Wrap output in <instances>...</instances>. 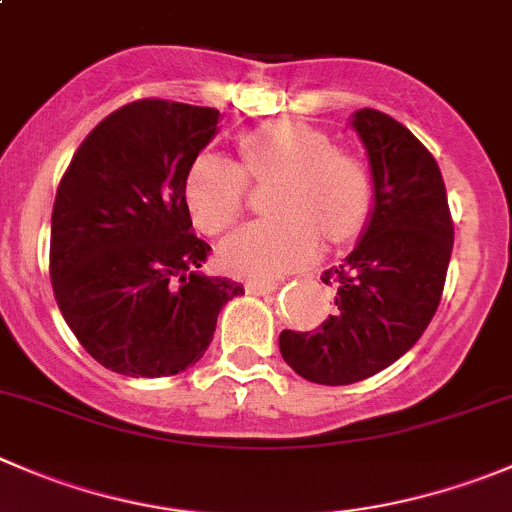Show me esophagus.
I'll return each instance as SVG.
<instances>
[{"label": "esophagus", "mask_w": 512, "mask_h": 512, "mask_svg": "<svg viewBox=\"0 0 512 512\" xmlns=\"http://www.w3.org/2000/svg\"><path fill=\"white\" fill-rule=\"evenodd\" d=\"M276 286H279V281H271V279H253L246 284V291L248 294H269V291H274Z\"/></svg>", "instance_id": "34e87169"}]
</instances>
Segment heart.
I'll list each match as a JSON object with an SVG mask.
<instances>
[{
	"label": "heart",
	"mask_w": 512,
	"mask_h": 512,
	"mask_svg": "<svg viewBox=\"0 0 512 512\" xmlns=\"http://www.w3.org/2000/svg\"><path fill=\"white\" fill-rule=\"evenodd\" d=\"M243 163L201 153L188 165L183 196L203 233H221L248 203V178L269 183L271 211L233 231L218 248L223 269L238 276L271 279L309 264L321 236L344 243L367 226L374 180L367 163L337 150L319 130L299 123H266L238 143Z\"/></svg>",
	"instance_id": "obj_1"
}]
</instances>
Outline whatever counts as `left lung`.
I'll use <instances>...</instances> for the list:
<instances>
[{"instance_id":"1","label":"left lung","mask_w":512,"mask_h":512,"mask_svg":"<svg viewBox=\"0 0 512 512\" xmlns=\"http://www.w3.org/2000/svg\"><path fill=\"white\" fill-rule=\"evenodd\" d=\"M352 125L372 165V218L357 248L321 276L337 286V311L314 332L279 337L296 374L332 387L372 377L415 347L440 306L455 236L430 150L372 107L354 113Z\"/></svg>"}]
</instances>
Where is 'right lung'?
<instances>
[{
	"instance_id": "right-lung-1",
	"label": "right lung",
	"mask_w": 512,
	"mask_h": 512,
	"mask_svg": "<svg viewBox=\"0 0 512 512\" xmlns=\"http://www.w3.org/2000/svg\"><path fill=\"white\" fill-rule=\"evenodd\" d=\"M218 110L128 102L77 148L52 208L50 279L77 342L125 377L196 364L238 281L203 276L183 180L216 135Z\"/></svg>"
}]
</instances>
